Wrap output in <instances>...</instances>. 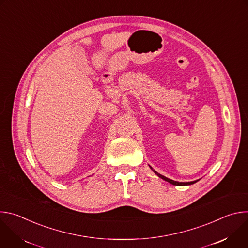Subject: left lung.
Wrapping results in <instances>:
<instances>
[{"instance_id":"left-lung-1","label":"left lung","mask_w":248,"mask_h":248,"mask_svg":"<svg viewBox=\"0 0 248 248\" xmlns=\"http://www.w3.org/2000/svg\"><path fill=\"white\" fill-rule=\"evenodd\" d=\"M152 169V168H151ZM153 170V169H152ZM154 172L159 176V178H161V179H163L164 181H166V182H168V183H170V184H171V185H173V186H189V185H193V184H195L197 181H194V182H190V183H179V182H174V181H172V180H170V179H168V178H166V176H164V175H162V174H160V173H158L156 170H154Z\"/></svg>"}]
</instances>
